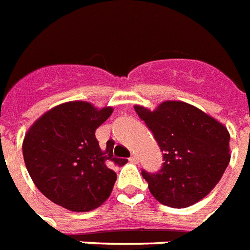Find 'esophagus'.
<instances>
[{"instance_id": "esophagus-1", "label": "esophagus", "mask_w": 250, "mask_h": 250, "mask_svg": "<svg viewBox=\"0 0 250 250\" xmlns=\"http://www.w3.org/2000/svg\"><path fill=\"white\" fill-rule=\"evenodd\" d=\"M130 162H133V164H138L139 162V158H138L137 154H131V157L129 158Z\"/></svg>"}]
</instances>
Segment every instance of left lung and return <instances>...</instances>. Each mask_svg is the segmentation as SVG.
I'll use <instances>...</instances> for the list:
<instances>
[{"mask_svg":"<svg viewBox=\"0 0 250 250\" xmlns=\"http://www.w3.org/2000/svg\"><path fill=\"white\" fill-rule=\"evenodd\" d=\"M134 108L164 152L158 172L142 171L152 195L165 206L185 208L209 194L231 158L228 127L181 101H165L153 111Z\"/></svg>","mask_w":250,"mask_h":250,"instance_id":"1","label":"left lung"}]
</instances>
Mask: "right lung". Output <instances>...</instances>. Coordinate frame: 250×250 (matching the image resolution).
<instances>
[{
    "instance_id": "obj_1",
    "label": "right lung",
    "mask_w": 250,
    "mask_h": 250,
    "mask_svg": "<svg viewBox=\"0 0 250 250\" xmlns=\"http://www.w3.org/2000/svg\"><path fill=\"white\" fill-rule=\"evenodd\" d=\"M110 106L97 108L70 101L44 112L22 140L26 170L39 191L73 212H89L107 201L116 181L115 166L127 162L113 156V142L101 148L97 127L111 116Z\"/></svg>"
}]
</instances>
